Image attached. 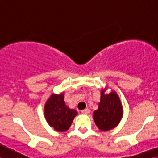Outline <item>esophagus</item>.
I'll list each match as a JSON object with an SVG mask.
<instances>
[{
	"mask_svg": "<svg viewBox=\"0 0 158 158\" xmlns=\"http://www.w3.org/2000/svg\"><path fill=\"white\" fill-rule=\"evenodd\" d=\"M81 113L84 114H87L90 113V110L89 109H85V110H81Z\"/></svg>",
	"mask_w": 158,
	"mask_h": 158,
	"instance_id": "1",
	"label": "esophagus"
}]
</instances>
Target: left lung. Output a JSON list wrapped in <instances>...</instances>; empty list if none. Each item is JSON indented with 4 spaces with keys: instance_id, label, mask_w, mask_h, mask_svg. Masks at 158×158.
<instances>
[{
    "instance_id": "obj_1",
    "label": "left lung",
    "mask_w": 158,
    "mask_h": 158,
    "mask_svg": "<svg viewBox=\"0 0 158 158\" xmlns=\"http://www.w3.org/2000/svg\"><path fill=\"white\" fill-rule=\"evenodd\" d=\"M106 90L107 88L101 90L98 109L93 112V119L101 131H109L115 128L123 114V106L117 92L111 90L106 94Z\"/></svg>"
}]
</instances>
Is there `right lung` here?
I'll use <instances>...</instances> for the list:
<instances>
[{
	"mask_svg": "<svg viewBox=\"0 0 158 158\" xmlns=\"http://www.w3.org/2000/svg\"><path fill=\"white\" fill-rule=\"evenodd\" d=\"M45 119L57 132H66L77 115V111L70 109L64 101V93L52 94L44 105Z\"/></svg>",
	"mask_w": 158,
	"mask_h": 158,
	"instance_id": "1",
	"label": "right lung"
}]
</instances>
